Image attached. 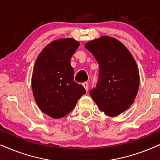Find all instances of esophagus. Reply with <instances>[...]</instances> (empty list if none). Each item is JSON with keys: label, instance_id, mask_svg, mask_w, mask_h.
I'll return each instance as SVG.
<instances>
[{"label": "esophagus", "instance_id": "34e87169", "mask_svg": "<svg viewBox=\"0 0 160 160\" xmlns=\"http://www.w3.org/2000/svg\"><path fill=\"white\" fill-rule=\"evenodd\" d=\"M82 86H83V87L85 88V89H86V91H88V83L87 82H85L82 83Z\"/></svg>", "mask_w": 160, "mask_h": 160}]
</instances>
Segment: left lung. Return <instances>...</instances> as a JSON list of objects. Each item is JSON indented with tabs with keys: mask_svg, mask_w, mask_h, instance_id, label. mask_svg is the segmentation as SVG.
Masks as SVG:
<instances>
[{
	"mask_svg": "<svg viewBox=\"0 0 160 160\" xmlns=\"http://www.w3.org/2000/svg\"><path fill=\"white\" fill-rule=\"evenodd\" d=\"M99 64L96 87L89 94L102 112L116 117L135 100L139 85L137 63L130 52L119 40L103 36L86 44Z\"/></svg>",
	"mask_w": 160,
	"mask_h": 160,
	"instance_id": "1",
	"label": "left lung"
}]
</instances>
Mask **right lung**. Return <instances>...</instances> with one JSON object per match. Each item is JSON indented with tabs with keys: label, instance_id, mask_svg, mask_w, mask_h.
I'll use <instances>...</instances> for the list:
<instances>
[{
	"label": "right lung",
	"instance_id": "right-lung-1",
	"mask_svg": "<svg viewBox=\"0 0 160 160\" xmlns=\"http://www.w3.org/2000/svg\"><path fill=\"white\" fill-rule=\"evenodd\" d=\"M80 43L71 38L59 39L42 50L32 77L34 98L40 110L54 119L65 117L86 94L82 85L74 80L71 58Z\"/></svg>",
	"mask_w": 160,
	"mask_h": 160
}]
</instances>
